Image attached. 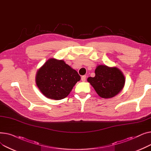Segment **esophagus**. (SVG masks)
Here are the masks:
<instances>
[{
  "instance_id": "esophagus-1",
  "label": "esophagus",
  "mask_w": 151,
  "mask_h": 151,
  "mask_svg": "<svg viewBox=\"0 0 151 151\" xmlns=\"http://www.w3.org/2000/svg\"><path fill=\"white\" fill-rule=\"evenodd\" d=\"M86 76H85V75L82 76V77H81V81L84 82V81H86Z\"/></svg>"
}]
</instances>
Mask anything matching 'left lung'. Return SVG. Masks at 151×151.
Returning a JSON list of instances; mask_svg holds the SVG:
<instances>
[{
    "label": "left lung",
    "instance_id": "left-lung-1",
    "mask_svg": "<svg viewBox=\"0 0 151 151\" xmlns=\"http://www.w3.org/2000/svg\"><path fill=\"white\" fill-rule=\"evenodd\" d=\"M95 73L96 76L89 77L88 81L100 97L113 98L123 89L125 77L121 70L116 67L99 65L95 70Z\"/></svg>",
    "mask_w": 151,
    "mask_h": 151
}]
</instances>
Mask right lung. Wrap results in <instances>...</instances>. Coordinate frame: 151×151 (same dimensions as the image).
I'll return each mask as SVG.
<instances>
[{
  "instance_id": "add662e5",
  "label": "right lung",
  "mask_w": 151,
  "mask_h": 151,
  "mask_svg": "<svg viewBox=\"0 0 151 151\" xmlns=\"http://www.w3.org/2000/svg\"><path fill=\"white\" fill-rule=\"evenodd\" d=\"M81 80L77 71L64 60L51 58L37 71L35 82L44 96L53 100L67 97Z\"/></svg>"
}]
</instances>
